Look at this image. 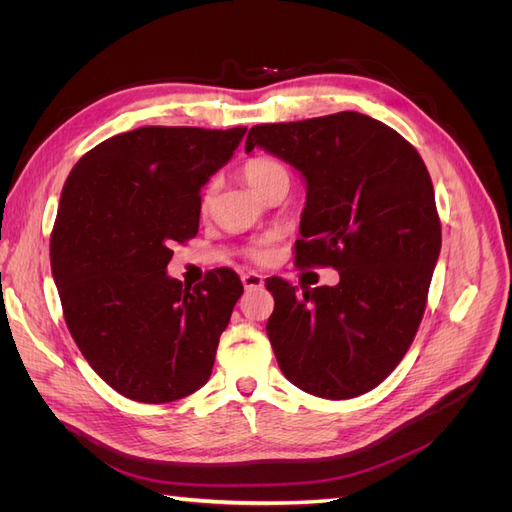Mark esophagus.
Returning a JSON list of instances; mask_svg holds the SVG:
<instances>
[{"label":"esophagus","mask_w":512,"mask_h":512,"mask_svg":"<svg viewBox=\"0 0 512 512\" xmlns=\"http://www.w3.org/2000/svg\"><path fill=\"white\" fill-rule=\"evenodd\" d=\"M241 282H243L245 290H256V288H262V284H265V277H262L256 271H245L241 275Z\"/></svg>","instance_id":"esophagus-1"}]
</instances>
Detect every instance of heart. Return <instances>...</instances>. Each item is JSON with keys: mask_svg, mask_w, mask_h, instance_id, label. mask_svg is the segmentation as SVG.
Segmentation results:
<instances>
[{"mask_svg": "<svg viewBox=\"0 0 512 512\" xmlns=\"http://www.w3.org/2000/svg\"><path fill=\"white\" fill-rule=\"evenodd\" d=\"M243 179L260 196L265 194L271 188V185H275V183H280V181H288L290 183V175H288L286 166L282 162H277L273 158H265V156L252 158V160L245 162V166H243ZM207 203H209V192L205 194V200H203V205H207ZM269 243H271L269 239L258 241L250 250V256L254 260H258V262L269 260V256H271Z\"/></svg>", "mask_w": 512, "mask_h": 512, "instance_id": "obj_1", "label": "heart"}]
</instances>
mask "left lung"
Listing matches in <instances>:
<instances>
[{"label": "left lung", "mask_w": 512, "mask_h": 512, "mask_svg": "<svg viewBox=\"0 0 512 512\" xmlns=\"http://www.w3.org/2000/svg\"><path fill=\"white\" fill-rule=\"evenodd\" d=\"M254 147L297 168L307 190L299 267H333L335 286L303 290L271 277L267 335L282 374L324 399L359 397L404 359L425 314L442 245L431 177L393 128L344 111L262 123Z\"/></svg>", "instance_id": "1"}]
</instances>
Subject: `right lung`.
<instances>
[{
  "label": "right lung",
  "instance_id": "obj_1",
  "mask_svg": "<svg viewBox=\"0 0 512 512\" xmlns=\"http://www.w3.org/2000/svg\"><path fill=\"white\" fill-rule=\"evenodd\" d=\"M247 128L147 126L74 164L59 198L51 269L72 339L123 397L166 404L203 386L243 284L230 269L194 288L166 273L198 232L200 188Z\"/></svg>",
  "mask_w": 512,
  "mask_h": 512
}]
</instances>
